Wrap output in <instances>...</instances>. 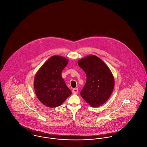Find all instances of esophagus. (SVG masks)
Returning a JSON list of instances; mask_svg holds the SVG:
<instances>
[{
  "instance_id": "1",
  "label": "esophagus",
  "mask_w": 147,
  "mask_h": 147,
  "mask_svg": "<svg viewBox=\"0 0 147 147\" xmlns=\"http://www.w3.org/2000/svg\"><path fill=\"white\" fill-rule=\"evenodd\" d=\"M78 89L77 88H73L72 90V92H73V94H74L78 93Z\"/></svg>"
}]
</instances>
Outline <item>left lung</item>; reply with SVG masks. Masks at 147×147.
I'll return each instance as SVG.
<instances>
[{"mask_svg":"<svg viewBox=\"0 0 147 147\" xmlns=\"http://www.w3.org/2000/svg\"><path fill=\"white\" fill-rule=\"evenodd\" d=\"M78 64L86 74V82L80 94L92 107L104 104L114 88V77L106 64L98 57L89 55L80 59Z\"/></svg>","mask_w":147,"mask_h":147,"instance_id":"1","label":"left lung"}]
</instances>
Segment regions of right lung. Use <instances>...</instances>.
<instances>
[{"label": "right lung", "mask_w": 147, "mask_h": 147, "mask_svg": "<svg viewBox=\"0 0 147 147\" xmlns=\"http://www.w3.org/2000/svg\"><path fill=\"white\" fill-rule=\"evenodd\" d=\"M67 63L68 59L65 57L53 56L41 66L35 75L36 95L47 107H58L71 94L61 76Z\"/></svg>", "instance_id": "obj_1"}]
</instances>
